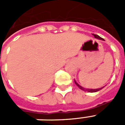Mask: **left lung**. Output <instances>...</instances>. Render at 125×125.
Masks as SVG:
<instances>
[{
  "label": "left lung",
  "instance_id": "8db88e82",
  "mask_svg": "<svg viewBox=\"0 0 125 125\" xmlns=\"http://www.w3.org/2000/svg\"><path fill=\"white\" fill-rule=\"evenodd\" d=\"M94 37L95 38H97L98 39H100V40H104V39H102V37H99L98 35H94ZM74 82H75V84L78 86V87L80 89L82 90H84V91H87V92H98V91H99V90H102L103 88H104V86L102 87V88H97V89H86V88H83L82 86H80L77 82H76V80H74Z\"/></svg>",
  "mask_w": 125,
  "mask_h": 125
}]
</instances>
